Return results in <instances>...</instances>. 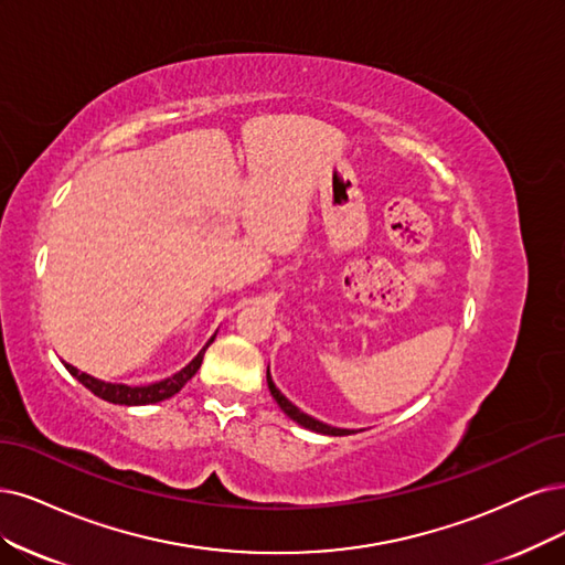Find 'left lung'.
I'll list each match as a JSON object with an SVG mask.
<instances>
[{
  "label": "left lung",
  "mask_w": 565,
  "mask_h": 565,
  "mask_svg": "<svg viewBox=\"0 0 565 565\" xmlns=\"http://www.w3.org/2000/svg\"><path fill=\"white\" fill-rule=\"evenodd\" d=\"M267 386H269L271 398L277 401V405L284 409V414H286V416H290V419H294L296 424H300L302 428H307V430H315V433H321V435H351V433H353V430H349V428H335V426H328V424H323V422L315 419V416L305 414L298 405L290 403V401L286 398V395L275 386V382H271L269 365H267Z\"/></svg>",
  "instance_id": "obj_1"
}]
</instances>
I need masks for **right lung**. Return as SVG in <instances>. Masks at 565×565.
Listing matches in <instances>:
<instances>
[{
	"instance_id": "add662e5",
	"label": "right lung",
	"mask_w": 565,
	"mask_h": 565,
	"mask_svg": "<svg viewBox=\"0 0 565 565\" xmlns=\"http://www.w3.org/2000/svg\"><path fill=\"white\" fill-rule=\"evenodd\" d=\"M216 340V332L212 338H209V342L200 349L198 356L188 363L185 367H181L179 372H174L172 377H164L160 382H153V384H143V386H128V384H111V382H102L97 377H93V374L88 372H81L76 370L74 365L62 361V365L67 367V372L72 374V377H76L83 386H86L88 391H93L97 398L107 401V403H114V405H153V403H160V401H167L172 398L174 393H179L188 382H191L195 377V372L200 370L202 365V359H204V351L209 349V344H212Z\"/></svg>"
}]
</instances>
